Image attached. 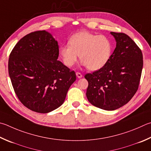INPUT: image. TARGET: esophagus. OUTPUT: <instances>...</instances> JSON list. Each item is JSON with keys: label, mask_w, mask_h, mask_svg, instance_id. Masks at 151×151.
Here are the masks:
<instances>
[{"label": "esophagus", "mask_w": 151, "mask_h": 151, "mask_svg": "<svg viewBox=\"0 0 151 151\" xmlns=\"http://www.w3.org/2000/svg\"><path fill=\"white\" fill-rule=\"evenodd\" d=\"M76 76H77L78 78H81L83 77V75H82L81 73H78V72L76 73Z\"/></svg>", "instance_id": "esophagus-1"}]
</instances>
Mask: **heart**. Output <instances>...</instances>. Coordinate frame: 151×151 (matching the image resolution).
Masks as SVG:
<instances>
[{
  "mask_svg": "<svg viewBox=\"0 0 151 151\" xmlns=\"http://www.w3.org/2000/svg\"><path fill=\"white\" fill-rule=\"evenodd\" d=\"M59 53L64 64L68 67L77 62L80 55L81 62L88 69L97 70L110 59L112 43L106 35L80 32L71 36L68 44L61 46Z\"/></svg>",
  "mask_w": 151,
  "mask_h": 151,
  "instance_id": "heart-1",
  "label": "heart"
}]
</instances>
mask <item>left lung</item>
I'll list each match as a JSON object with an SVG mask.
<instances>
[{
  "mask_svg": "<svg viewBox=\"0 0 151 151\" xmlns=\"http://www.w3.org/2000/svg\"><path fill=\"white\" fill-rule=\"evenodd\" d=\"M116 47L104 66L85 75L86 97L93 106L105 110L121 108L137 91L143 66L142 51L123 33L110 32Z\"/></svg>",
  "mask_w": 151,
  "mask_h": 151,
  "instance_id": "1",
  "label": "left lung"
}]
</instances>
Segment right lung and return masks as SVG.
<instances>
[{"label":"right lung","mask_w":151,"mask_h":151,"mask_svg":"<svg viewBox=\"0 0 151 151\" xmlns=\"http://www.w3.org/2000/svg\"><path fill=\"white\" fill-rule=\"evenodd\" d=\"M58 57V43L45 30L25 35L11 51L9 73L13 88L32 111L46 114L59 108L76 80L75 71Z\"/></svg>","instance_id":"add662e5"}]
</instances>
